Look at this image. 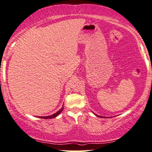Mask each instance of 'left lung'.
<instances>
[{
	"instance_id": "1",
	"label": "left lung",
	"mask_w": 152,
	"mask_h": 152,
	"mask_svg": "<svg viewBox=\"0 0 152 152\" xmlns=\"http://www.w3.org/2000/svg\"><path fill=\"white\" fill-rule=\"evenodd\" d=\"M96 116H97V115H96Z\"/></svg>"
}]
</instances>
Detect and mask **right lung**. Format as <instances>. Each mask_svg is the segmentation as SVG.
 Returning a JSON list of instances; mask_svg holds the SVG:
<instances>
[{"instance_id":"obj_1","label":"right lung","mask_w":152,"mask_h":152,"mask_svg":"<svg viewBox=\"0 0 152 152\" xmlns=\"http://www.w3.org/2000/svg\"><path fill=\"white\" fill-rule=\"evenodd\" d=\"M63 108H61V110H60L58 112H57L56 113H55V114H52V115H51V116H40V117H39V118H45V119H48V118H55L56 116H57L58 115H59L60 114H61V112H62V111H63Z\"/></svg>"}]
</instances>
